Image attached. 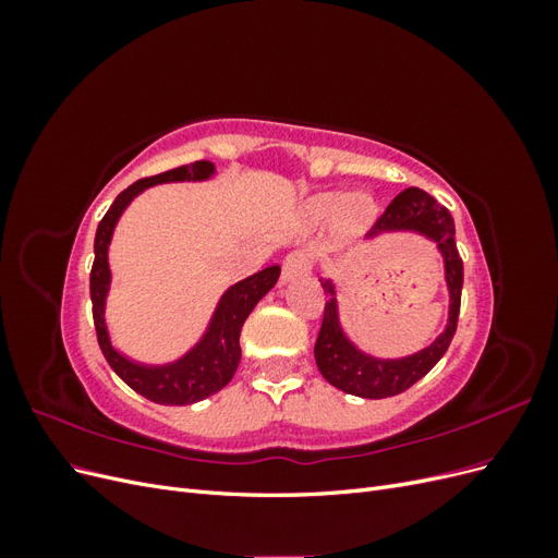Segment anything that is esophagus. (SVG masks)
I'll use <instances>...</instances> for the list:
<instances>
[{"label": "esophagus", "instance_id": "obj_1", "mask_svg": "<svg viewBox=\"0 0 558 558\" xmlns=\"http://www.w3.org/2000/svg\"><path fill=\"white\" fill-rule=\"evenodd\" d=\"M310 272V260H307V256L305 253H300V251H293V253H289V256L283 258V265H281V286L283 283H289V281H293L295 277H305Z\"/></svg>", "mask_w": 558, "mask_h": 558}]
</instances>
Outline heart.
<instances>
[{"label":"heart","mask_w":558,"mask_h":558,"mask_svg":"<svg viewBox=\"0 0 558 558\" xmlns=\"http://www.w3.org/2000/svg\"><path fill=\"white\" fill-rule=\"evenodd\" d=\"M340 211V223L347 230L363 228L375 214L373 199L363 193H351L342 197L340 193H320L305 205V214L312 223H326Z\"/></svg>","instance_id":"heart-1"}]
</instances>
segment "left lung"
Instances as JSON below:
<instances>
[{"label": "left lung", "instance_id": "1", "mask_svg": "<svg viewBox=\"0 0 558 558\" xmlns=\"http://www.w3.org/2000/svg\"><path fill=\"white\" fill-rule=\"evenodd\" d=\"M384 232H416L424 234L426 240L435 242L445 263V281L449 291V318L445 332L435 337V342L426 349H421L412 356L402 359H377L369 353L361 351L356 344L349 340L340 324V302H337V286L332 279H318L328 295L326 310H324V324H320L316 344H314V359L320 369L335 388L344 393L359 396V398H391L402 391H408L412 384L421 377H426L435 363L445 356V351L451 344V337L459 324V310H461V289H463V260L456 248V228L453 218L447 207L430 197L421 189L402 191L386 211L377 218L373 232L367 238H379Z\"/></svg>", "mask_w": 558, "mask_h": 558}]
</instances>
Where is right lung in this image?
<instances>
[{
  "label": "right lung",
  "instance_id": "1",
  "mask_svg": "<svg viewBox=\"0 0 558 558\" xmlns=\"http://www.w3.org/2000/svg\"><path fill=\"white\" fill-rule=\"evenodd\" d=\"M216 174V167L209 160H197L193 165L177 167L158 177H148L134 181L130 189L113 199V205L97 226L95 234V263L90 272V300H93V318L97 330V342L102 349L107 363L113 373L121 377L132 391L148 398L158 404H193L214 396L216 391L232 379L234 369L240 365V332L244 320L253 307L275 289L281 275L279 265H269L260 272L242 279L221 295L211 314L209 326L199 342L183 353L181 359L162 365H148L128 359L125 353L111 344V335L107 328V295L111 286V267H109V244L118 218L123 216L130 202L144 193L150 185L158 183H179V181H207Z\"/></svg>",
  "mask_w": 558,
  "mask_h": 558
}]
</instances>
